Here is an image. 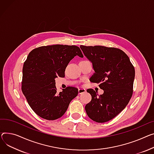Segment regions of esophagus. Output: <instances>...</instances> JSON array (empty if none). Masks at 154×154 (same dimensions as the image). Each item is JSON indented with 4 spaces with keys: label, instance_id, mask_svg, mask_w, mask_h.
Returning <instances> with one entry per match:
<instances>
[{
    "label": "esophagus",
    "instance_id": "1",
    "mask_svg": "<svg viewBox=\"0 0 154 154\" xmlns=\"http://www.w3.org/2000/svg\"><path fill=\"white\" fill-rule=\"evenodd\" d=\"M78 91H79V94H81L85 93V92L86 91L85 89H84V88H79Z\"/></svg>",
    "mask_w": 154,
    "mask_h": 154
}]
</instances>
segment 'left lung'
I'll return each mask as SVG.
<instances>
[{
	"instance_id": "1",
	"label": "left lung",
	"mask_w": 154,
	"mask_h": 154,
	"mask_svg": "<svg viewBox=\"0 0 154 154\" xmlns=\"http://www.w3.org/2000/svg\"><path fill=\"white\" fill-rule=\"evenodd\" d=\"M80 48L91 61L95 72L90 82L99 84L104 90L97 91L89 88L91 100L85 105L88 116L97 122H107L116 116L128 104L133 93L135 69L128 55L116 48L103 46Z\"/></svg>"
}]
</instances>
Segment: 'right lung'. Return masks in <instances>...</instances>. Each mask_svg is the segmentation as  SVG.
I'll return each mask as SVG.
<instances>
[{
	"label": "right lung",
	"mask_w": 154,
	"mask_h": 154,
	"mask_svg": "<svg viewBox=\"0 0 154 154\" xmlns=\"http://www.w3.org/2000/svg\"><path fill=\"white\" fill-rule=\"evenodd\" d=\"M83 57L77 46H43L29 53L23 67L22 90L35 113L47 120L63 116L78 88L67 87L57 93L55 78L64 77L65 70L75 56Z\"/></svg>",
	"instance_id": "obj_1"
}]
</instances>
